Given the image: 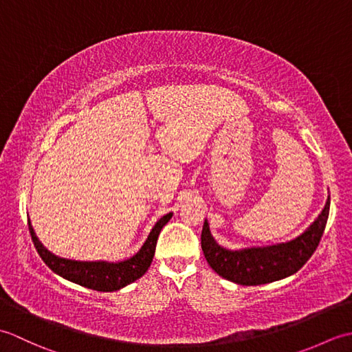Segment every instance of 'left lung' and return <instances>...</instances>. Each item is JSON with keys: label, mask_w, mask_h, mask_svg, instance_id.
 <instances>
[{"label": "left lung", "mask_w": 352, "mask_h": 352, "mask_svg": "<svg viewBox=\"0 0 352 352\" xmlns=\"http://www.w3.org/2000/svg\"><path fill=\"white\" fill-rule=\"evenodd\" d=\"M328 213H330V195L322 212L298 237L289 242L250 246L242 250H227L221 246L213 237L210 226L206 219L201 233V248L213 271L228 281L242 286H258V284L278 281L300 271L316 251L320 237L324 234Z\"/></svg>", "instance_id": "8db88e82"}]
</instances>
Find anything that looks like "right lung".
<instances>
[{
	"label": "right lung",
	"mask_w": 352,
	"mask_h": 352,
	"mask_svg": "<svg viewBox=\"0 0 352 352\" xmlns=\"http://www.w3.org/2000/svg\"><path fill=\"white\" fill-rule=\"evenodd\" d=\"M174 213L164 214L154 223V227L149 231L146 241L140 246V250L133 257L121 261H81L58 257L45 248L43 243L36 236V231L32 226V221L28 219V228L32 233L34 246L42 260L45 261L52 272L63 276L65 280L72 281L80 286L98 290V292H115L129 286L133 281L139 280L142 275H145L148 267L151 266V261L155 252L157 239L162 228L166 226Z\"/></svg>",
	"instance_id": "add662e5"
}]
</instances>
